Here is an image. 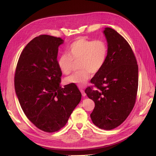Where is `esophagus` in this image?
I'll return each mask as SVG.
<instances>
[{"mask_svg": "<svg viewBox=\"0 0 156 156\" xmlns=\"http://www.w3.org/2000/svg\"><path fill=\"white\" fill-rule=\"evenodd\" d=\"M80 92H81V94H82V96H83V97H85V95H86V94H85V91L83 90L81 88V89H80Z\"/></svg>", "mask_w": 156, "mask_h": 156, "instance_id": "obj_1", "label": "esophagus"}]
</instances>
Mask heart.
I'll return each instance as SVG.
<instances>
[{"label":"heart","mask_w":156,"mask_h":156,"mask_svg":"<svg viewBox=\"0 0 156 156\" xmlns=\"http://www.w3.org/2000/svg\"><path fill=\"white\" fill-rule=\"evenodd\" d=\"M108 48L104 41L78 38L68 48V54L61 55L57 64L62 73L69 75L73 69V61H78L80 70L66 78L69 83L83 87L90 78L91 73H99L107 59Z\"/></svg>","instance_id":"obj_1"}]
</instances>
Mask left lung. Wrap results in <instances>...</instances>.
I'll return each instance as SVG.
<instances>
[{
	"label": "left lung",
	"mask_w": 156,
	"mask_h": 156,
	"mask_svg": "<svg viewBox=\"0 0 156 156\" xmlns=\"http://www.w3.org/2000/svg\"><path fill=\"white\" fill-rule=\"evenodd\" d=\"M104 34L108 42L107 59L90 82L97 89L85 90L95 102L90 114L93 123L110 130L119 126L132 112L136 101L138 68L136 57L127 41L111 28Z\"/></svg>",
	"instance_id": "obj_1"
}]
</instances>
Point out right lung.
Wrapping results in <instances>:
<instances>
[{"label":"right lung","instance_id":"1","mask_svg":"<svg viewBox=\"0 0 156 156\" xmlns=\"http://www.w3.org/2000/svg\"><path fill=\"white\" fill-rule=\"evenodd\" d=\"M63 42L47 35L34 38L23 49L15 71V91L24 113L48 133L66 125L81 98L75 84L60 86L62 72L57 57Z\"/></svg>","mask_w":156,"mask_h":156}]
</instances>
